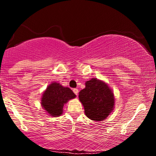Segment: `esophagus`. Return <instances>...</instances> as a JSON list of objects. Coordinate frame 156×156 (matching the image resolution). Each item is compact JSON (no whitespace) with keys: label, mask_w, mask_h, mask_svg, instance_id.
I'll return each mask as SVG.
<instances>
[{"label":"esophagus","mask_w":156,"mask_h":156,"mask_svg":"<svg viewBox=\"0 0 156 156\" xmlns=\"http://www.w3.org/2000/svg\"><path fill=\"white\" fill-rule=\"evenodd\" d=\"M73 92H74L75 94H76V95L78 96V89H73Z\"/></svg>","instance_id":"obj_1"}]
</instances>
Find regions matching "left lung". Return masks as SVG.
<instances>
[{"mask_svg": "<svg viewBox=\"0 0 156 156\" xmlns=\"http://www.w3.org/2000/svg\"><path fill=\"white\" fill-rule=\"evenodd\" d=\"M86 87L79 92V101L89 119L103 121L108 117L114 108V94L103 80L92 78L85 83Z\"/></svg>", "mask_w": 156, "mask_h": 156, "instance_id": "1", "label": "left lung"}]
</instances>
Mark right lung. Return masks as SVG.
Segmentation results:
<instances>
[{"instance_id": "right-lung-1", "label": "right lung", "mask_w": 156, "mask_h": 156, "mask_svg": "<svg viewBox=\"0 0 156 156\" xmlns=\"http://www.w3.org/2000/svg\"><path fill=\"white\" fill-rule=\"evenodd\" d=\"M76 97L69 87H64L57 82H52L42 94L41 105L51 117H57L63 114L64 105Z\"/></svg>"}]
</instances>
